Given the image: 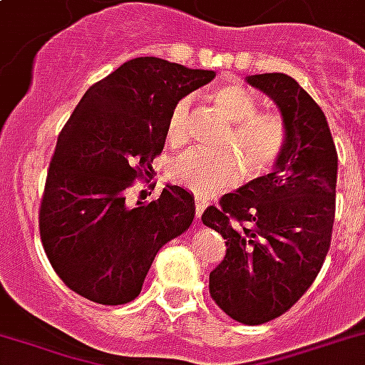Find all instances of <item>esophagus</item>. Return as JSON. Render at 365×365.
<instances>
[{"mask_svg": "<svg viewBox=\"0 0 365 365\" xmlns=\"http://www.w3.org/2000/svg\"><path fill=\"white\" fill-rule=\"evenodd\" d=\"M207 199L201 197V195H195V214H197V218H201V214L205 212V208H207Z\"/></svg>", "mask_w": 365, "mask_h": 365, "instance_id": "esophagus-1", "label": "esophagus"}]
</instances>
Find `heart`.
I'll return each instance as SVG.
<instances>
[{
    "instance_id": "heart-1",
    "label": "heart",
    "mask_w": 365,
    "mask_h": 365,
    "mask_svg": "<svg viewBox=\"0 0 365 365\" xmlns=\"http://www.w3.org/2000/svg\"><path fill=\"white\" fill-rule=\"evenodd\" d=\"M210 101L220 115L232 122V132L222 143L220 155L189 151L172 164V180L197 195H214L232 187L243 178H262L275 168L287 149V124L282 115L258 110V101L237 82L214 86ZM191 99L183 97L174 105L166 120V143L180 147L187 138Z\"/></svg>"
}]
</instances>
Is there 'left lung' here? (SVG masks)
Listing matches in <instances>:
<instances>
[{
  "instance_id": "left-lung-1",
  "label": "left lung",
  "mask_w": 365,
  "mask_h": 365,
  "mask_svg": "<svg viewBox=\"0 0 365 365\" xmlns=\"http://www.w3.org/2000/svg\"><path fill=\"white\" fill-rule=\"evenodd\" d=\"M282 110L287 149L272 174L245 183L202 212L226 239L210 272V297L235 322L266 324L285 314L324 266L335 222L337 149L324 110L287 74L247 78Z\"/></svg>"
}]
</instances>
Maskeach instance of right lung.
Returning <instances> with one entry per match:
<instances>
[{
    "label": "right lung",
    "mask_w": 365,
    "mask_h": 365,
    "mask_svg": "<svg viewBox=\"0 0 365 365\" xmlns=\"http://www.w3.org/2000/svg\"><path fill=\"white\" fill-rule=\"evenodd\" d=\"M214 76L138 57L83 93L57 138L40 207L41 245L71 291L126 304L141 293L160 247L191 226L193 195L180 185L133 208L126 189L151 176L174 105Z\"/></svg>",
    "instance_id": "add662e5"
}]
</instances>
